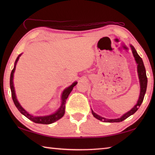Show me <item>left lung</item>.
Returning a JSON list of instances; mask_svg holds the SVG:
<instances>
[{
	"label": "left lung",
	"mask_w": 155,
	"mask_h": 155,
	"mask_svg": "<svg viewBox=\"0 0 155 155\" xmlns=\"http://www.w3.org/2000/svg\"><path fill=\"white\" fill-rule=\"evenodd\" d=\"M130 47L131 48V51H132L134 60H135L136 63L137 64V73H138V77H139V83H140V95H139V99H138L137 104L134 105V106L131 108L129 111H128L127 113H124L121 117L118 118L108 119V118H104L103 117H101L100 115L96 114L93 110L91 109L92 114H93L94 117L97 118L98 120H99L101 121L105 122V123H119V122L123 121L126 119V118H128V117H130V115H132L135 113V112L139 109L140 104H142L143 101L144 94L146 93L147 87V77L146 74L145 67H144L143 59L140 58V57L139 54H138L135 48H134L133 46L131 45H130Z\"/></svg>",
	"instance_id": "8db88e82"
}]
</instances>
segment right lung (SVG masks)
Masks as SVG:
<instances>
[{
	"label": "right lung",
	"mask_w": 155,
	"mask_h": 155,
	"mask_svg": "<svg viewBox=\"0 0 155 155\" xmlns=\"http://www.w3.org/2000/svg\"><path fill=\"white\" fill-rule=\"evenodd\" d=\"M21 55H22V53L21 54H19L18 56V57L16 58V61L15 62L14 68H13V69H12V71L11 73V77H10V87H11L12 98L13 102H14L16 107L17 108L18 110L20 111V113L22 114L27 118H28L29 120H31L32 122H34V123H38V124H49L53 123H54V122L59 120L60 118H61L62 117L64 116V113H65L66 101H67L68 95L70 94L72 90L73 89V87L77 84V81L74 82V83H72L71 86H69L67 88H66L65 89L62 91V93L61 94V107L58 108V109L57 111H55L54 113L49 114V115H46V116H34V115H32L29 113H28V112L26 110L25 108H23V107L21 106V104L19 103V102L17 100V98H16V96L15 90V87H14V83H13V78H14V73L15 71L16 65V64H17L18 59Z\"/></svg>",
	"instance_id": "obj_1"
}]
</instances>
